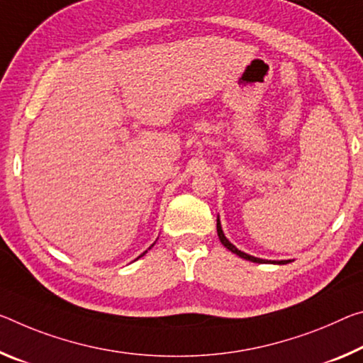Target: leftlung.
Instances as JSON below:
<instances>
[{
	"instance_id": "obj_1",
	"label": "left lung",
	"mask_w": 363,
	"mask_h": 363,
	"mask_svg": "<svg viewBox=\"0 0 363 363\" xmlns=\"http://www.w3.org/2000/svg\"><path fill=\"white\" fill-rule=\"evenodd\" d=\"M216 231H218V238H220V240H221V244L226 247L228 250H231L233 254H235V255H239L240 258H245V260H249V262H255V263H279V264H286V263H289L291 260H283V262H269V260H262V258H257V257H252V255H249V254H244V252H240L238 247H234L231 242H229V240L226 239V235L223 234V229H221V223H220V220H218V223H216Z\"/></svg>"
}]
</instances>
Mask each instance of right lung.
<instances>
[{
  "label": "right lung",
  "instance_id": "right-lung-1",
  "mask_svg": "<svg viewBox=\"0 0 363 363\" xmlns=\"http://www.w3.org/2000/svg\"><path fill=\"white\" fill-rule=\"evenodd\" d=\"M142 255H145V252H143V254H142ZM142 255H140V257H142ZM140 257H139V258H140Z\"/></svg>",
  "mask_w": 363,
  "mask_h": 363
}]
</instances>
